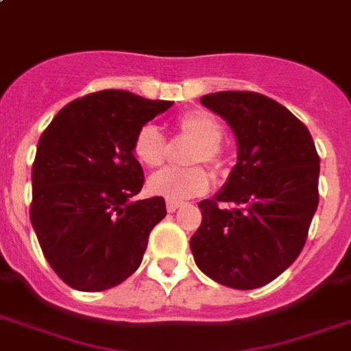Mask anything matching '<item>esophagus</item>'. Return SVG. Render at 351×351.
Returning a JSON list of instances; mask_svg holds the SVG:
<instances>
[{"label":"esophagus","instance_id":"obj_1","mask_svg":"<svg viewBox=\"0 0 351 351\" xmlns=\"http://www.w3.org/2000/svg\"><path fill=\"white\" fill-rule=\"evenodd\" d=\"M165 208H167V211H169V213H173V211H176L178 208H180V202H173V200H167Z\"/></svg>","mask_w":351,"mask_h":351}]
</instances>
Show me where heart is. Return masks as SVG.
Instances as JSON below:
<instances>
[{"label":"heart","mask_w":351,"mask_h":351,"mask_svg":"<svg viewBox=\"0 0 351 351\" xmlns=\"http://www.w3.org/2000/svg\"><path fill=\"white\" fill-rule=\"evenodd\" d=\"M178 130L186 138L195 141V147L189 154V164L211 165L213 169H219L223 164V123L217 117L204 110L187 112L178 119ZM165 140L162 132L154 125H143L136 132L132 141L134 158L145 167H160L164 164ZM210 187L208 173L200 167L191 169H164L158 171L147 180V189L154 197H162L167 200H186L191 197H199L206 193Z\"/></svg>","instance_id":"heart-1"}]
</instances>
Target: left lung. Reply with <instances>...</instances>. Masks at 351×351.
I'll return each instance as SVG.
<instances>
[{"mask_svg": "<svg viewBox=\"0 0 351 351\" xmlns=\"http://www.w3.org/2000/svg\"><path fill=\"white\" fill-rule=\"evenodd\" d=\"M228 123L237 164L213 199L200 200L202 223L189 247L206 276L226 287L258 289L298 258L318 206L320 158L306 125L256 92L200 97ZM221 202L234 204L226 210Z\"/></svg>", "mask_w": 351, "mask_h": 351, "instance_id": "1", "label": "left lung"}]
</instances>
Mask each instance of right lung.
Segmentation results:
<instances>
[{"label": "right lung", "instance_id": "1", "mask_svg": "<svg viewBox=\"0 0 351 351\" xmlns=\"http://www.w3.org/2000/svg\"><path fill=\"white\" fill-rule=\"evenodd\" d=\"M173 101L103 90L66 104L33 164V224L47 263L77 291L116 287L140 267L149 234L167 215L162 197L134 200L143 169L132 141Z\"/></svg>", "mask_w": 351, "mask_h": 351}]
</instances>
